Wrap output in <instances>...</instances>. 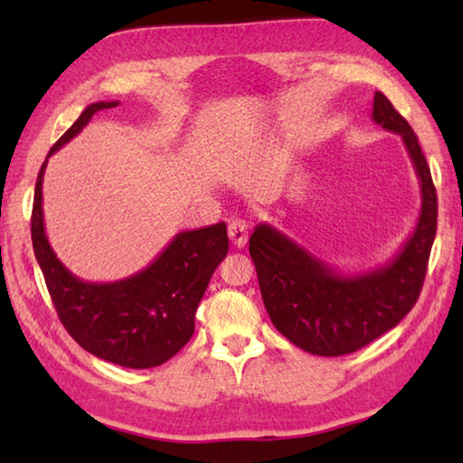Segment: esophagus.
I'll list each match as a JSON object with an SVG mask.
<instances>
[{
	"label": "esophagus",
	"instance_id": "1",
	"mask_svg": "<svg viewBox=\"0 0 463 463\" xmlns=\"http://www.w3.org/2000/svg\"><path fill=\"white\" fill-rule=\"evenodd\" d=\"M247 237H249V226L245 221H241V218H237V221H232L229 224V239L231 242L237 249H242L247 245Z\"/></svg>",
	"mask_w": 463,
	"mask_h": 463
}]
</instances>
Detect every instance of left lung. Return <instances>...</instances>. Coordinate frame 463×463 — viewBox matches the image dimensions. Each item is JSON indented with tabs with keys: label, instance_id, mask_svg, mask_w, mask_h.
Listing matches in <instances>:
<instances>
[{
	"label": "left lung",
	"instance_id": "obj_1",
	"mask_svg": "<svg viewBox=\"0 0 463 463\" xmlns=\"http://www.w3.org/2000/svg\"><path fill=\"white\" fill-rule=\"evenodd\" d=\"M372 120L396 132L420 182V214L394 260L378 269L343 276L284 232L261 222L249 239L265 310L273 326L312 355L336 357L365 347L409 315L419 300L437 232V194L411 124L382 91Z\"/></svg>",
	"mask_w": 463,
	"mask_h": 463
}]
</instances>
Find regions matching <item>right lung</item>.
Returning <instances> with one entry per match:
<instances>
[{"label": "right lung", "instance_id": "right-lung-1", "mask_svg": "<svg viewBox=\"0 0 463 463\" xmlns=\"http://www.w3.org/2000/svg\"><path fill=\"white\" fill-rule=\"evenodd\" d=\"M114 106L118 101H96L85 108L52 145L49 156L80 135L93 114ZM44 169L46 161L38 171L30 229L36 261L62 326L85 351L109 364L132 370L165 364L192 339L198 304L214 269L229 253L226 224L179 232L143 271L108 284H91L73 276L46 239Z\"/></svg>", "mask_w": 463, "mask_h": 463}]
</instances>
